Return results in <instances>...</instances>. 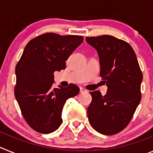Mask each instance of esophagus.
Listing matches in <instances>:
<instances>
[{"label": "esophagus", "instance_id": "34e87169", "mask_svg": "<svg viewBox=\"0 0 153 153\" xmlns=\"http://www.w3.org/2000/svg\"><path fill=\"white\" fill-rule=\"evenodd\" d=\"M79 93H86V90H85L84 88H83V87H80V88H79Z\"/></svg>", "mask_w": 153, "mask_h": 153}]
</instances>
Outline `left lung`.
<instances>
[{
    "label": "left lung",
    "mask_w": 153,
    "mask_h": 153,
    "mask_svg": "<svg viewBox=\"0 0 153 153\" xmlns=\"http://www.w3.org/2000/svg\"><path fill=\"white\" fill-rule=\"evenodd\" d=\"M86 41L97 50L100 76L107 86L106 95L90 92L89 121L101 134L114 135L129 124L140 104L143 74L134 51L124 40L102 35Z\"/></svg>",
    "instance_id": "1"
}]
</instances>
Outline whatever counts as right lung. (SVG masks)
Here are the masks:
<instances>
[{"instance_id":"add662e5","label":"right lung","mask_w":153,"mask_h":153,"mask_svg":"<svg viewBox=\"0 0 153 153\" xmlns=\"http://www.w3.org/2000/svg\"><path fill=\"white\" fill-rule=\"evenodd\" d=\"M83 40L76 35L47 33L30 40L15 69L14 94L23 117L40 133H51L60 127L66 101L79 93L75 84L53 88L55 71L66 68L69 56Z\"/></svg>"}]
</instances>
